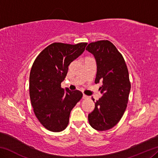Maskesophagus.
Segmentation results:
<instances>
[{"label":"esophagus","mask_w":158,"mask_h":158,"mask_svg":"<svg viewBox=\"0 0 158 158\" xmlns=\"http://www.w3.org/2000/svg\"><path fill=\"white\" fill-rule=\"evenodd\" d=\"M83 99H86V98H89V96H87V95H83Z\"/></svg>","instance_id":"esophagus-1"}]
</instances>
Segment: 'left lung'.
I'll list each match as a JSON object with an SVG mask.
<instances>
[{"label":"left lung","mask_w":158,"mask_h":158,"mask_svg":"<svg viewBox=\"0 0 158 158\" xmlns=\"http://www.w3.org/2000/svg\"><path fill=\"white\" fill-rule=\"evenodd\" d=\"M85 49L96 60L95 83L102 81L99 89L102 96L89 114V124L96 130L105 131L120 121L126 109L131 89L129 73L122 54L109 40L91 42Z\"/></svg>","instance_id":"1"}]
</instances>
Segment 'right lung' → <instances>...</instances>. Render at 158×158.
I'll list each match as a JSON object with an SVG mask.
<instances>
[{"label":"right lung","mask_w":158,"mask_h":158,"mask_svg":"<svg viewBox=\"0 0 158 158\" xmlns=\"http://www.w3.org/2000/svg\"><path fill=\"white\" fill-rule=\"evenodd\" d=\"M86 42L69 44L54 42L37 56L29 78V93L33 111L48 130L60 132L69 123V114L83 94L61 88L68 66L84 52Z\"/></svg>","instance_id":"right-lung-1"}]
</instances>
